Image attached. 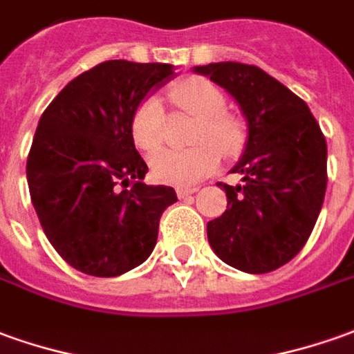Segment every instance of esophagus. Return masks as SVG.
I'll list each match as a JSON object with an SVG mask.
<instances>
[{
	"mask_svg": "<svg viewBox=\"0 0 354 354\" xmlns=\"http://www.w3.org/2000/svg\"><path fill=\"white\" fill-rule=\"evenodd\" d=\"M198 191L196 187H179L177 189V194H179V198H187V196H191L194 192Z\"/></svg>",
	"mask_w": 354,
	"mask_h": 354,
	"instance_id": "1",
	"label": "esophagus"
}]
</instances>
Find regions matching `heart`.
Wrapping results in <instances>:
<instances>
[{"instance_id": "obj_1", "label": "heart", "mask_w": 354, "mask_h": 354, "mask_svg": "<svg viewBox=\"0 0 354 354\" xmlns=\"http://www.w3.org/2000/svg\"><path fill=\"white\" fill-rule=\"evenodd\" d=\"M169 98L187 115L196 119L192 131V148L163 150L152 158L153 175L169 185H192L214 171L219 153L233 158L243 150L245 127L241 119L225 111L223 92L202 77H191L169 90ZM135 145L146 153L158 152L165 136V115L162 104L146 98L131 119Z\"/></svg>"}]
</instances>
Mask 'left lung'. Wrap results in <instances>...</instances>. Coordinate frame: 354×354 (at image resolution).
Masks as SVG:
<instances>
[{
  "instance_id": "left-lung-1",
  "label": "left lung",
  "mask_w": 354,
  "mask_h": 354,
  "mask_svg": "<svg viewBox=\"0 0 354 354\" xmlns=\"http://www.w3.org/2000/svg\"><path fill=\"white\" fill-rule=\"evenodd\" d=\"M235 98L248 138L233 173L243 185L218 183L227 209L208 221V241L225 264L268 274L293 260L310 237L328 185V146L297 94L247 63L194 67Z\"/></svg>"
}]
</instances>
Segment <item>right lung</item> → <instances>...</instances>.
<instances>
[{
	"label": "right lung",
	"mask_w": 354,
	"mask_h": 354,
	"mask_svg": "<svg viewBox=\"0 0 354 354\" xmlns=\"http://www.w3.org/2000/svg\"><path fill=\"white\" fill-rule=\"evenodd\" d=\"M169 63L104 61L73 79L40 117L26 160L30 201L57 254L86 275L115 277L152 254L171 187L142 183L131 119Z\"/></svg>",
	"instance_id": "right-lung-1"
}]
</instances>
